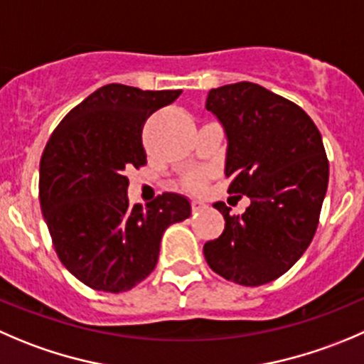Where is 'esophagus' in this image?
<instances>
[{
	"instance_id": "1",
	"label": "esophagus",
	"mask_w": 364,
	"mask_h": 364,
	"mask_svg": "<svg viewBox=\"0 0 364 364\" xmlns=\"http://www.w3.org/2000/svg\"><path fill=\"white\" fill-rule=\"evenodd\" d=\"M204 208H206V203H203V200H199V199L192 200V210L193 211H200V210H204Z\"/></svg>"
}]
</instances>
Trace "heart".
Here are the masks:
<instances>
[{"mask_svg":"<svg viewBox=\"0 0 364 364\" xmlns=\"http://www.w3.org/2000/svg\"><path fill=\"white\" fill-rule=\"evenodd\" d=\"M186 183H188L190 188L199 190L204 183V176L203 174H192L188 179H186Z\"/></svg>","mask_w":364,"mask_h":364,"instance_id":"1","label":"heart"}]
</instances>
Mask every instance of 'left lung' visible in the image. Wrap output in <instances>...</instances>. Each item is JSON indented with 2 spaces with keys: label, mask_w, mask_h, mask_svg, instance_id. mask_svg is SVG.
I'll list each match as a JSON object with an SVG mask.
<instances>
[{
  "label": "left lung",
  "mask_w": 364,
  "mask_h": 364,
  "mask_svg": "<svg viewBox=\"0 0 364 364\" xmlns=\"http://www.w3.org/2000/svg\"><path fill=\"white\" fill-rule=\"evenodd\" d=\"M206 110L228 139L229 193L250 197L242 215L215 203L225 228L204 243L213 272L242 287H259L290 270L315 236L329 183L322 135L291 101L250 81L211 88Z\"/></svg>",
  "instance_id": "obj_1"
}]
</instances>
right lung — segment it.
Masks as SVG:
<instances>
[{
  "label": "right lung",
  "mask_w": 364,
  "mask_h": 364,
  "mask_svg": "<svg viewBox=\"0 0 364 364\" xmlns=\"http://www.w3.org/2000/svg\"><path fill=\"white\" fill-rule=\"evenodd\" d=\"M181 90L97 88L69 112L41 160L42 215L63 267L100 291L132 290L154 270L161 236L192 213L190 200L165 192L129 206L126 171L147 164L142 128Z\"/></svg>",
  "instance_id": "right-lung-1"
}]
</instances>
